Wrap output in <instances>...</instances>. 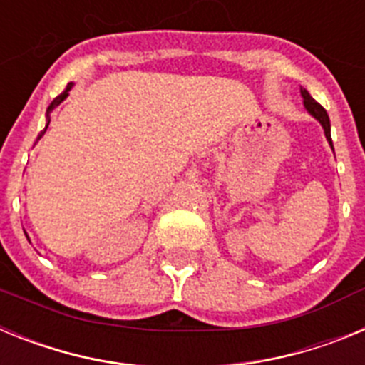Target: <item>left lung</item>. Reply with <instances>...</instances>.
I'll return each instance as SVG.
<instances>
[{
  "mask_svg": "<svg viewBox=\"0 0 365 365\" xmlns=\"http://www.w3.org/2000/svg\"><path fill=\"white\" fill-rule=\"evenodd\" d=\"M299 93H302L303 106H305V109H307V113H309V115H311V117H314L316 120L320 122L322 128H324V133H325V138H327L329 146H331V150L334 151L333 138H331V122H329L327 111H325V109L322 108V106L318 104V102H316V100L312 98L311 95H309L307 89H303V87H299Z\"/></svg>",
  "mask_w": 365,
  "mask_h": 365,
  "instance_id": "obj_1",
  "label": "left lung"
}]
</instances>
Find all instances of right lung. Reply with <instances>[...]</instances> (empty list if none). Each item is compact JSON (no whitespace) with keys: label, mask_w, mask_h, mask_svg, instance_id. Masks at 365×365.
<instances>
[{"label":"right lung","mask_w":365,"mask_h":365,"mask_svg":"<svg viewBox=\"0 0 365 365\" xmlns=\"http://www.w3.org/2000/svg\"><path fill=\"white\" fill-rule=\"evenodd\" d=\"M73 86H74L73 82H69V83H67L66 91H63L62 95H58L56 98H54L53 102H51V106H49V108H47V113H45V120H47V124H45V130L41 131L40 135H38V138H36V140H40V138L43 137V135H45V131H47V128H49V122H51V113H53V109H54V108H58V106L62 104L63 100H66L67 96H69V91H71V89H73Z\"/></svg>","instance_id":"add662e5"}]
</instances>
